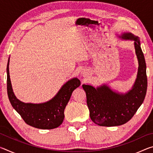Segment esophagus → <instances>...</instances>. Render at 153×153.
Masks as SVG:
<instances>
[{
  "mask_svg": "<svg viewBox=\"0 0 153 153\" xmlns=\"http://www.w3.org/2000/svg\"><path fill=\"white\" fill-rule=\"evenodd\" d=\"M83 74H84V73H83Z\"/></svg>",
  "mask_w": 153,
  "mask_h": 153,
  "instance_id": "obj_1",
  "label": "esophagus"
}]
</instances>
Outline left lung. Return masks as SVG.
Segmentation results:
<instances>
[{
    "label": "left lung",
    "mask_w": 153,
    "mask_h": 153,
    "mask_svg": "<svg viewBox=\"0 0 153 153\" xmlns=\"http://www.w3.org/2000/svg\"><path fill=\"white\" fill-rule=\"evenodd\" d=\"M120 38L134 41L138 69L131 90L122 94L113 91L105 84L97 88L82 85L86 94L90 117L93 122L100 126H117L128 122L142 104L146 94V65L139 38L128 32L123 33Z\"/></svg>",
    "instance_id": "left-lung-1"
}]
</instances>
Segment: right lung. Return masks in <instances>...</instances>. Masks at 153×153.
Here are the masks:
<instances>
[{
	"label": "right lung",
	"mask_w": 153,
	"mask_h": 153,
	"mask_svg": "<svg viewBox=\"0 0 153 153\" xmlns=\"http://www.w3.org/2000/svg\"><path fill=\"white\" fill-rule=\"evenodd\" d=\"M9 59L7 67V94L12 107L27 125L43 129H51L63 123L64 110L74 90L80 86L79 80L75 77L67 82L55 97L40 104L25 103L18 100L13 92L9 76Z\"/></svg>",
	"instance_id": "add662e5"
}]
</instances>
